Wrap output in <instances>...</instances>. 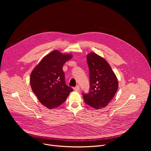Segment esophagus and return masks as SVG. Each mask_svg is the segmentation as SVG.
I'll return each instance as SVG.
<instances>
[{"instance_id":"34e87169","label":"esophagus","mask_w":151,"mask_h":151,"mask_svg":"<svg viewBox=\"0 0 151 151\" xmlns=\"http://www.w3.org/2000/svg\"><path fill=\"white\" fill-rule=\"evenodd\" d=\"M74 90L78 91L79 90V85H76L75 87H74Z\"/></svg>"}]
</instances>
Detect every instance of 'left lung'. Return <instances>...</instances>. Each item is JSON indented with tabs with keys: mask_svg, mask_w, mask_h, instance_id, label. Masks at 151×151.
Here are the masks:
<instances>
[{
	"mask_svg": "<svg viewBox=\"0 0 151 151\" xmlns=\"http://www.w3.org/2000/svg\"><path fill=\"white\" fill-rule=\"evenodd\" d=\"M90 72V91L82 94L85 103L96 109L106 107L118 90V79L103 58L91 52L87 55Z\"/></svg>",
	"mask_w": 151,
	"mask_h": 151,
	"instance_id": "obj_1",
	"label": "left lung"
}]
</instances>
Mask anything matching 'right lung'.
Instances as JSON below:
<instances>
[{"instance_id": "1", "label": "right lung", "mask_w": 151, "mask_h": 151, "mask_svg": "<svg viewBox=\"0 0 151 151\" xmlns=\"http://www.w3.org/2000/svg\"><path fill=\"white\" fill-rule=\"evenodd\" d=\"M72 57L54 50L47 55L30 75V85L40 103L48 109L60 106L73 91L65 82L63 66Z\"/></svg>"}]
</instances>
